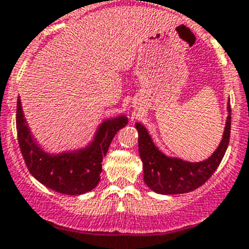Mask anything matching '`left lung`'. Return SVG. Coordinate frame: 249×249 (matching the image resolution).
<instances>
[{
    "label": "left lung",
    "instance_id": "obj_1",
    "mask_svg": "<svg viewBox=\"0 0 249 249\" xmlns=\"http://www.w3.org/2000/svg\"><path fill=\"white\" fill-rule=\"evenodd\" d=\"M226 124L221 142L208 160L188 162L177 157L166 156L159 150L147 129L140 123L135 126L139 132V153L143 164V180L155 193L164 195L189 193L203 185L213 176L224 159L231 134V107L227 106Z\"/></svg>",
    "mask_w": 249,
    "mask_h": 249
}]
</instances>
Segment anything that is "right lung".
<instances>
[{
  "label": "right lung",
  "mask_w": 249,
  "mask_h": 249,
  "mask_svg": "<svg viewBox=\"0 0 249 249\" xmlns=\"http://www.w3.org/2000/svg\"><path fill=\"white\" fill-rule=\"evenodd\" d=\"M126 124L125 115L104 120L93 141L86 147L53 155L45 152L34 140L24 119L20 99H17L18 143L27 168L41 184L62 194L81 195L97 187L101 180L103 157L115 134Z\"/></svg>",
  "instance_id": "1"
}]
</instances>
